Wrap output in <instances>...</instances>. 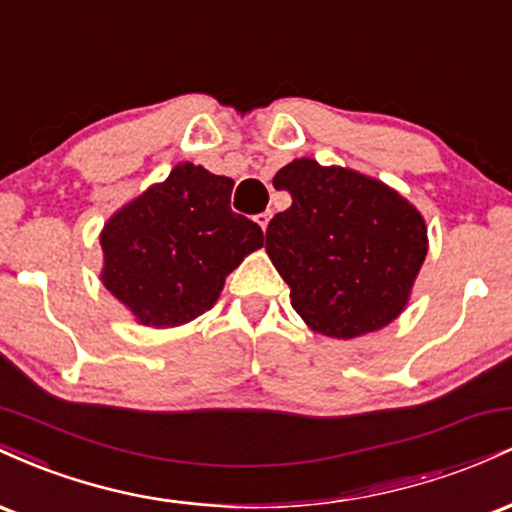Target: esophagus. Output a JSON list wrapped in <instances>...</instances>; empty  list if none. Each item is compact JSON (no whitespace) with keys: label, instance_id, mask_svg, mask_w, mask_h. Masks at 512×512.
<instances>
[{"label":"esophagus","instance_id":"34e87169","mask_svg":"<svg viewBox=\"0 0 512 512\" xmlns=\"http://www.w3.org/2000/svg\"><path fill=\"white\" fill-rule=\"evenodd\" d=\"M269 219H272V214H269V211H262V214H257V216H255V221L260 223V226H262V231H267V226H269Z\"/></svg>","mask_w":512,"mask_h":512}]
</instances>
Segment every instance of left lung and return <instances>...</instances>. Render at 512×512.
<instances>
[{
  "instance_id": "1",
  "label": "left lung",
  "mask_w": 512,
  "mask_h": 512,
  "mask_svg": "<svg viewBox=\"0 0 512 512\" xmlns=\"http://www.w3.org/2000/svg\"><path fill=\"white\" fill-rule=\"evenodd\" d=\"M291 207L267 226L269 260L315 332L354 339L390 325L426 260V226L402 195L346 168L298 158L274 175Z\"/></svg>"
}]
</instances>
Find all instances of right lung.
<instances>
[{"instance_id":"1","label":"right lung","mask_w":512,"mask_h":512,"mask_svg":"<svg viewBox=\"0 0 512 512\" xmlns=\"http://www.w3.org/2000/svg\"><path fill=\"white\" fill-rule=\"evenodd\" d=\"M231 192V178L180 163L103 228L105 289L142 325L202 315L243 257L262 248V228L231 209Z\"/></svg>"}]
</instances>
